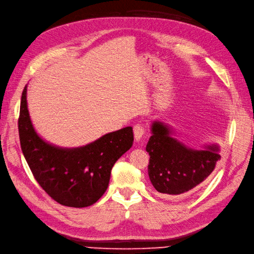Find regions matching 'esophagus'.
<instances>
[{
  "label": "esophagus",
  "instance_id": "34e87169",
  "mask_svg": "<svg viewBox=\"0 0 254 254\" xmlns=\"http://www.w3.org/2000/svg\"><path fill=\"white\" fill-rule=\"evenodd\" d=\"M145 132H146V130L142 124H137V125L133 126V134H134V138H136L137 141H139V140L144 136Z\"/></svg>",
  "mask_w": 254,
  "mask_h": 254
}]
</instances>
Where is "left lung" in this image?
<instances>
[{
	"mask_svg": "<svg viewBox=\"0 0 254 254\" xmlns=\"http://www.w3.org/2000/svg\"><path fill=\"white\" fill-rule=\"evenodd\" d=\"M146 144L150 162L148 173L152 185L160 193L175 196L198 187L210 176L221 160L217 144L193 150L172 137L166 125L154 122Z\"/></svg>",
	"mask_w": 254,
	"mask_h": 254,
	"instance_id": "1",
	"label": "left lung"
}]
</instances>
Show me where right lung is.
Here are the masks:
<instances>
[{
	"label": "right lung",
	"mask_w": 254,
	"mask_h": 254,
	"mask_svg": "<svg viewBox=\"0 0 254 254\" xmlns=\"http://www.w3.org/2000/svg\"><path fill=\"white\" fill-rule=\"evenodd\" d=\"M26 93L27 86L21 94L18 132L21 151L33 177L62 205H92L108 189L115 162L131 148L132 128L106 133L80 148H59L44 141L33 129Z\"/></svg>",
	"instance_id": "right-lung-1"
}]
</instances>
